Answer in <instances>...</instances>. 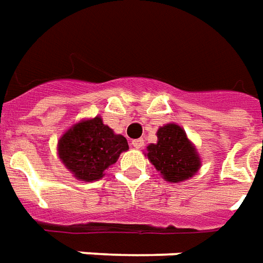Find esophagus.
I'll use <instances>...</instances> for the list:
<instances>
[{"label": "esophagus", "instance_id": "34e87169", "mask_svg": "<svg viewBox=\"0 0 263 263\" xmlns=\"http://www.w3.org/2000/svg\"><path fill=\"white\" fill-rule=\"evenodd\" d=\"M143 143H145V142H143V139H142V138H139V139H135V141H132V146L135 147V149H141L142 146H143Z\"/></svg>", "mask_w": 263, "mask_h": 263}]
</instances>
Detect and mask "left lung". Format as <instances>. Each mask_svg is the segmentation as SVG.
Wrapping results in <instances>:
<instances>
[{"instance_id":"left-lung-1","label":"left lung","mask_w":263,"mask_h":263,"mask_svg":"<svg viewBox=\"0 0 263 263\" xmlns=\"http://www.w3.org/2000/svg\"><path fill=\"white\" fill-rule=\"evenodd\" d=\"M157 142L146 147L147 159L168 182L191 178L201 167V157L185 131L177 124H166L157 129Z\"/></svg>"}]
</instances>
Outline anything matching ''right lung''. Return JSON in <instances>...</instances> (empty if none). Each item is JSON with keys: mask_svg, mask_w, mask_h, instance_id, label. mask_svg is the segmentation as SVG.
<instances>
[{"mask_svg": "<svg viewBox=\"0 0 263 263\" xmlns=\"http://www.w3.org/2000/svg\"><path fill=\"white\" fill-rule=\"evenodd\" d=\"M58 156L64 166L78 180H100L122 152L128 151V142L103 124L100 117L83 120L72 125L58 141Z\"/></svg>", "mask_w": 263, "mask_h": 263, "instance_id": "right-lung-1", "label": "right lung"}]
</instances>
